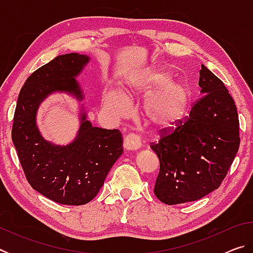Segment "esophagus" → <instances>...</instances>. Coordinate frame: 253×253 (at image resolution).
<instances>
[{
    "instance_id": "obj_1",
    "label": "esophagus",
    "mask_w": 253,
    "mask_h": 253,
    "mask_svg": "<svg viewBox=\"0 0 253 253\" xmlns=\"http://www.w3.org/2000/svg\"><path fill=\"white\" fill-rule=\"evenodd\" d=\"M140 146H142L140 137L134 134V132L128 134L125 137V139H124V147H125L127 151H136V149L140 148Z\"/></svg>"
}]
</instances>
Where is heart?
Instances as JSON below:
<instances>
[{"instance_id": "obj_1", "label": "heart", "mask_w": 253, "mask_h": 253, "mask_svg": "<svg viewBox=\"0 0 253 253\" xmlns=\"http://www.w3.org/2000/svg\"><path fill=\"white\" fill-rule=\"evenodd\" d=\"M173 79L174 74L166 68H149L130 84L134 93L153 91L145 101V113L156 125H173L186 114L190 106V85L186 81ZM104 104L115 116H123L128 109L125 96L115 89L106 92Z\"/></svg>"}]
</instances>
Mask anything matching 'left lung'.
Here are the masks:
<instances>
[{
  "label": "left lung",
  "mask_w": 253,
  "mask_h": 253,
  "mask_svg": "<svg viewBox=\"0 0 253 253\" xmlns=\"http://www.w3.org/2000/svg\"><path fill=\"white\" fill-rule=\"evenodd\" d=\"M199 85L203 96L190 115L163 128L160 140L151 144L160 160L154 193L169 205L193 202L216 190L239 149L238 110L229 90L203 65Z\"/></svg>",
  "instance_id": "1"
}]
</instances>
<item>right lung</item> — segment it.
<instances>
[{"instance_id": "right-lung-1", "label": "right lung", "mask_w": 253, "mask_h": 253, "mask_svg": "<svg viewBox=\"0 0 253 253\" xmlns=\"http://www.w3.org/2000/svg\"><path fill=\"white\" fill-rule=\"evenodd\" d=\"M88 61L84 54L68 53L34 71L21 88L12 126V140L30 185L65 205L90 202L123 154L122 132L93 127L85 113H81L76 139L67 146L46 142L37 127L38 107L52 92L83 99L76 77Z\"/></svg>"}]
</instances>
